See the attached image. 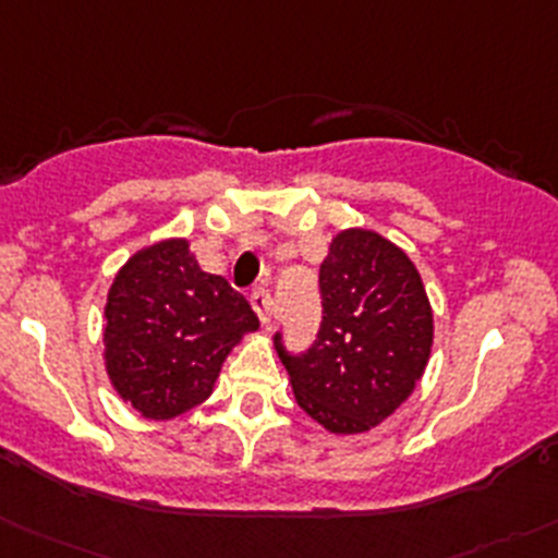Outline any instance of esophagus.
I'll list each match as a JSON object with an SVG mask.
<instances>
[{
  "label": "esophagus",
  "mask_w": 558,
  "mask_h": 558,
  "mask_svg": "<svg viewBox=\"0 0 558 558\" xmlns=\"http://www.w3.org/2000/svg\"><path fill=\"white\" fill-rule=\"evenodd\" d=\"M250 300H253V308L255 314H258V319H262V325L267 327V330H272V296H269V291L255 289Z\"/></svg>",
  "instance_id": "1"
}]
</instances>
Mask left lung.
<instances>
[{"label": "left lung", "mask_w": 558, "mask_h": 558, "mask_svg": "<svg viewBox=\"0 0 558 558\" xmlns=\"http://www.w3.org/2000/svg\"><path fill=\"white\" fill-rule=\"evenodd\" d=\"M322 330L308 355L278 343L296 404L332 435H361L397 413L424 368L435 319L424 280L399 244L343 228L319 267Z\"/></svg>", "instance_id": "left-lung-1"}]
</instances>
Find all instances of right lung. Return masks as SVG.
<instances>
[{"instance_id": "obj_1", "label": "right lung", "mask_w": 558, "mask_h": 558, "mask_svg": "<svg viewBox=\"0 0 558 558\" xmlns=\"http://www.w3.org/2000/svg\"><path fill=\"white\" fill-rule=\"evenodd\" d=\"M255 330L247 300L197 267L190 239H161L114 272L104 303V368L129 408L170 421L211 397L226 357Z\"/></svg>"}]
</instances>
